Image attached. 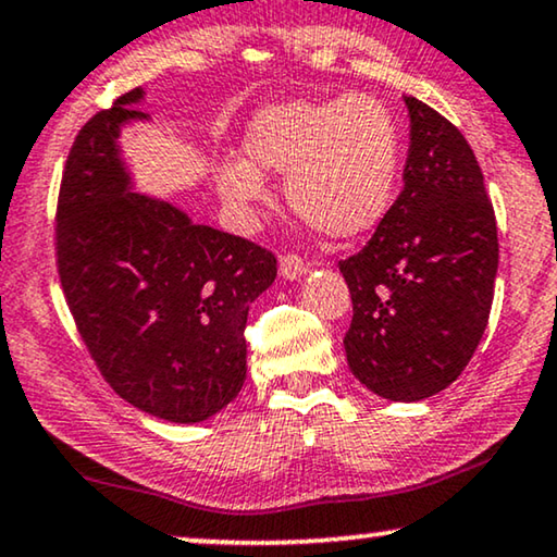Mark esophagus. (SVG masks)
Returning <instances> with one entry per match:
<instances>
[{
	"instance_id": "34e87169",
	"label": "esophagus",
	"mask_w": 557,
	"mask_h": 557,
	"mask_svg": "<svg viewBox=\"0 0 557 557\" xmlns=\"http://www.w3.org/2000/svg\"><path fill=\"white\" fill-rule=\"evenodd\" d=\"M278 271H281V276H284L286 281H296V278H301L304 273H306V263L298 259V256L288 253V256H284V259L278 261Z\"/></svg>"
}]
</instances>
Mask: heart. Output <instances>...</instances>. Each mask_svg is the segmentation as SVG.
I'll return each mask as SVG.
<instances>
[{
    "instance_id": "1",
    "label": "heart",
    "mask_w": 557,
    "mask_h": 557,
    "mask_svg": "<svg viewBox=\"0 0 557 557\" xmlns=\"http://www.w3.org/2000/svg\"><path fill=\"white\" fill-rule=\"evenodd\" d=\"M244 150L248 160L219 171L221 198L244 219H253L271 196L263 173L286 175L294 211L334 238L374 231L397 198V120L367 95L271 104L248 125Z\"/></svg>"
}]
</instances>
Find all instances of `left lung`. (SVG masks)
Segmentation results:
<instances>
[{"label": "left lung", "instance_id": "8db88e82", "mask_svg": "<svg viewBox=\"0 0 557 557\" xmlns=\"http://www.w3.org/2000/svg\"><path fill=\"white\" fill-rule=\"evenodd\" d=\"M405 104V188L338 269L354 304L344 336L351 374L382 399L422 401L462 374L485 334L497 223L462 133L417 98Z\"/></svg>", "mask_w": 557, "mask_h": 557}]
</instances>
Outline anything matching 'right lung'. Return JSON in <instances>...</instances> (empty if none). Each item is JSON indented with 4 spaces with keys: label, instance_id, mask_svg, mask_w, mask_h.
<instances>
[{
    "label": "right lung",
    "instance_id": "1",
    "mask_svg": "<svg viewBox=\"0 0 557 557\" xmlns=\"http://www.w3.org/2000/svg\"><path fill=\"white\" fill-rule=\"evenodd\" d=\"M143 90L95 115L72 145L58 203V265L79 336L112 389L175 424L219 414L246 382V319L276 259L138 193L120 135Z\"/></svg>",
    "mask_w": 557,
    "mask_h": 557
}]
</instances>
